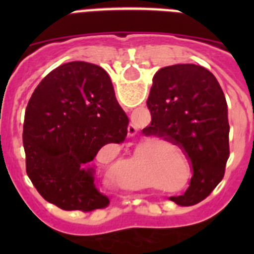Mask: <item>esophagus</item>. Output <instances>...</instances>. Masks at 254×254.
I'll return each mask as SVG.
<instances>
[{
    "instance_id": "34e87169",
    "label": "esophagus",
    "mask_w": 254,
    "mask_h": 254,
    "mask_svg": "<svg viewBox=\"0 0 254 254\" xmlns=\"http://www.w3.org/2000/svg\"><path fill=\"white\" fill-rule=\"evenodd\" d=\"M136 132H137V127H136V125H133V123H129L128 125V136H134V134H136Z\"/></svg>"
}]
</instances>
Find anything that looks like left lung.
Segmentation results:
<instances>
[{
	"label": "left lung",
	"mask_w": 254,
	"mask_h": 254,
	"mask_svg": "<svg viewBox=\"0 0 254 254\" xmlns=\"http://www.w3.org/2000/svg\"><path fill=\"white\" fill-rule=\"evenodd\" d=\"M147 108L151 123L143 134L181 147L193 169L186 193L170 199L201 202L221 182L229 158L228 104L216 77L196 64L164 67L152 78Z\"/></svg>",
	"instance_id": "1"
}]
</instances>
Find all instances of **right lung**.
Wrapping results in <instances>:
<instances>
[{"label":"right lung","mask_w":254,"mask_h":254,"mask_svg":"<svg viewBox=\"0 0 254 254\" xmlns=\"http://www.w3.org/2000/svg\"><path fill=\"white\" fill-rule=\"evenodd\" d=\"M128 117L111 77L82 61L55 68L40 81L25 111L26 173L39 194L64 211L104 208L91 161L103 146L127 136Z\"/></svg>","instance_id":"add662e5"}]
</instances>
